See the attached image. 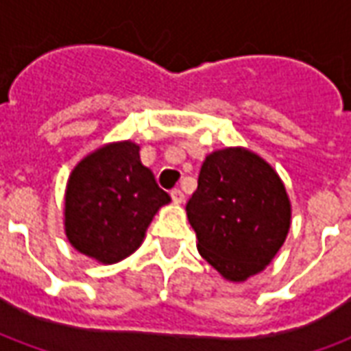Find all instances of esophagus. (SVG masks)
<instances>
[{
  "mask_svg": "<svg viewBox=\"0 0 351 351\" xmlns=\"http://www.w3.org/2000/svg\"><path fill=\"white\" fill-rule=\"evenodd\" d=\"M171 199H173V203H175V205H180V203L184 201V193L180 190H173L171 191Z\"/></svg>",
  "mask_w": 351,
  "mask_h": 351,
  "instance_id": "34e87169",
  "label": "esophagus"
}]
</instances>
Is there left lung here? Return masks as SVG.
<instances>
[{
	"mask_svg": "<svg viewBox=\"0 0 351 351\" xmlns=\"http://www.w3.org/2000/svg\"><path fill=\"white\" fill-rule=\"evenodd\" d=\"M186 213L199 254L231 282L263 271L291 223L284 182L263 158L246 148L206 156Z\"/></svg>",
	"mask_w": 351,
	"mask_h": 351,
	"instance_id": "8db88e82",
	"label": "left lung"
}]
</instances>
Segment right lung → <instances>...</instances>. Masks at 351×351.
<instances>
[{"label": "right lung", "instance_id": "obj_1", "mask_svg": "<svg viewBox=\"0 0 351 351\" xmlns=\"http://www.w3.org/2000/svg\"><path fill=\"white\" fill-rule=\"evenodd\" d=\"M171 197L156 184L131 141L88 154L65 191V235L80 254L110 265L137 250L146 228Z\"/></svg>", "mask_w": 351, "mask_h": 351}]
</instances>
